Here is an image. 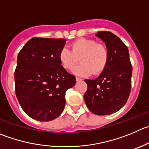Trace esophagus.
Listing matches in <instances>:
<instances>
[{
	"mask_svg": "<svg viewBox=\"0 0 149 149\" xmlns=\"http://www.w3.org/2000/svg\"><path fill=\"white\" fill-rule=\"evenodd\" d=\"M76 80H77V81H81V80H83V79L80 78V77H76Z\"/></svg>",
	"mask_w": 149,
	"mask_h": 149,
	"instance_id": "obj_1",
	"label": "esophagus"
}]
</instances>
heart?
Here are the masks:
<instances>
[{"label":"heart","mask_w":149,"mask_h":149,"mask_svg":"<svg viewBox=\"0 0 149 149\" xmlns=\"http://www.w3.org/2000/svg\"><path fill=\"white\" fill-rule=\"evenodd\" d=\"M70 47L71 50L63 47L59 52V59L64 69H72L80 58L81 63L72 70L77 75L87 76L91 73L97 75L104 70L108 62L109 52L104 44L81 38L72 42Z\"/></svg>","instance_id":"1"}]
</instances>
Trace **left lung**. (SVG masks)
Masks as SVG:
<instances>
[{
  "mask_svg": "<svg viewBox=\"0 0 149 149\" xmlns=\"http://www.w3.org/2000/svg\"><path fill=\"white\" fill-rule=\"evenodd\" d=\"M96 36L105 43L109 58L106 68L95 80H85L88 86L84 100L91 112L99 116L113 114L122 108L130 97L132 67L125 44L110 31Z\"/></svg>",
  "mask_w": 149,
  "mask_h": 149,
  "instance_id": "8db88e82",
  "label": "left lung"
}]
</instances>
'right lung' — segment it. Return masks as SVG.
<instances>
[{"instance_id":"right-lung-1","label":"right lung","mask_w":149,"mask_h":149,"mask_svg":"<svg viewBox=\"0 0 149 149\" xmlns=\"http://www.w3.org/2000/svg\"><path fill=\"white\" fill-rule=\"evenodd\" d=\"M63 39L33 37L18 53L15 72V93L21 107L31 118L49 121L65 107V94L75 77L62 66L59 52Z\"/></svg>"}]
</instances>
